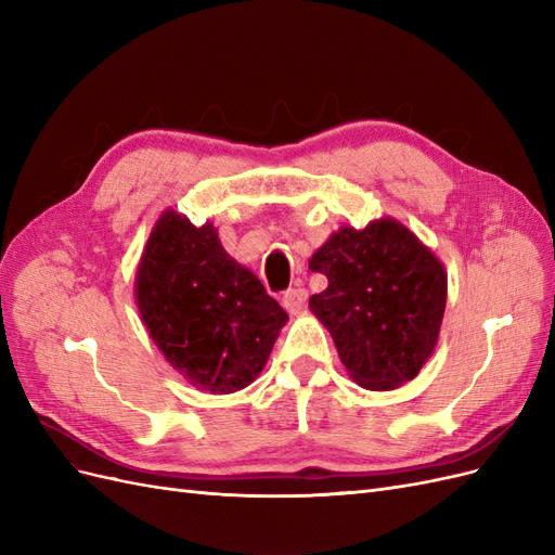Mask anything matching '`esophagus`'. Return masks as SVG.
Returning a JSON list of instances; mask_svg holds the SVG:
<instances>
[{
    "label": "esophagus",
    "mask_w": 555,
    "mask_h": 555,
    "mask_svg": "<svg viewBox=\"0 0 555 555\" xmlns=\"http://www.w3.org/2000/svg\"><path fill=\"white\" fill-rule=\"evenodd\" d=\"M305 302H308V292L300 289V286H296V289L284 292V296H282L284 310L292 312V314H298L305 308Z\"/></svg>",
    "instance_id": "34e87169"
}]
</instances>
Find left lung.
<instances>
[{"instance_id": "left-lung-1", "label": "left lung", "mask_w": 555, "mask_h": 555, "mask_svg": "<svg viewBox=\"0 0 555 555\" xmlns=\"http://www.w3.org/2000/svg\"><path fill=\"white\" fill-rule=\"evenodd\" d=\"M328 289L310 310L328 328L341 365L367 390H392L429 360L448 298L443 263L392 218L341 227L310 259Z\"/></svg>"}]
</instances>
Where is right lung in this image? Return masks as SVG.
<instances>
[{"label":"right lung","mask_w":555,"mask_h":555,"mask_svg":"<svg viewBox=\"0 0 555 555\" xmlns=\"http://www.w3.org/2000/svg\"><path fill=\"white\" fill-rule=\"evenodd\" d=\"M144 326L190 386L229 395L250 386L271 356L286 312L234 261L216 227L165 211L135 275Z\"/></svg>","instance_id":"1"}]
</instances>
